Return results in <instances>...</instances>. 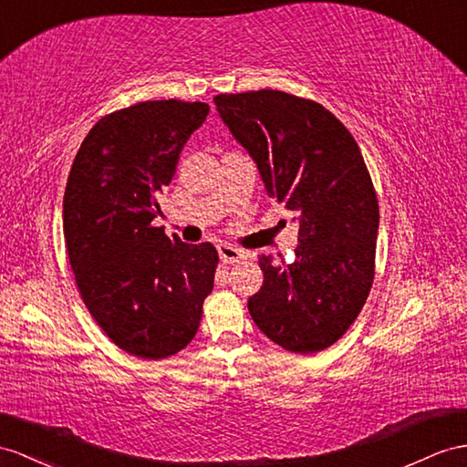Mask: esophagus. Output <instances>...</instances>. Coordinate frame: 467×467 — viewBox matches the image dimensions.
<instances>
[{
    "mask_svg": "<svg viewBox=\"0 0 467 467\" xmlns=\"http://www.w3.org/2000/svg\"><path fill=\"white\" fill-rule=\"evenodd\" d=\"M219 256L223 265H234V262L241 260L244 256V253L241 248H234L231 244H219Z\"/></svg>",
    "mask_w": 467,
    "mask_h": 467,
    "instance_id": "34e87169",
    "label": "esophagus"
}]
</instances>
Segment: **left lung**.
I'll use <instances>...</instances> for the list:
<instances>
[{"instance_id": "obj_1", "label": "left lung", "mask_w": 467, "mask_h": 467, "mask_svg": "<svg viewBox=\"0 0 467 467\" xmlns=\"http://www.w3.org/2000/svg\"><path fill=\"white\" fill-rule=\"evenodd\" d=\"M213 100L266 193L300 224L294 262L260 254L265 282L248 297V312L284 349H326L357 319L375 276L379 201L361 150L324 106L288 92Z\"/></svg>"}]
</instances>
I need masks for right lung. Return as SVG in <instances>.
Segmentation results:
<instances>
[{
	"label": "right lung",
	"mask_w": 467,
	"mask_h": 467,
	"mask_svg": "<svg viewBox=\"0 0 467 467\" xmlns=\"http://www.w3.org/2000/svg\"><path fill=\"white\" fill-rule=\"evenodd\" d=\"M209 104L150 100L112 112L88 131L63 199L70 268L90 316L119 349L163 358L195 337L219 254L151 221L179 155Z\"/></svg>",
	"instance_id": "obj_1"
}]
</instances>
